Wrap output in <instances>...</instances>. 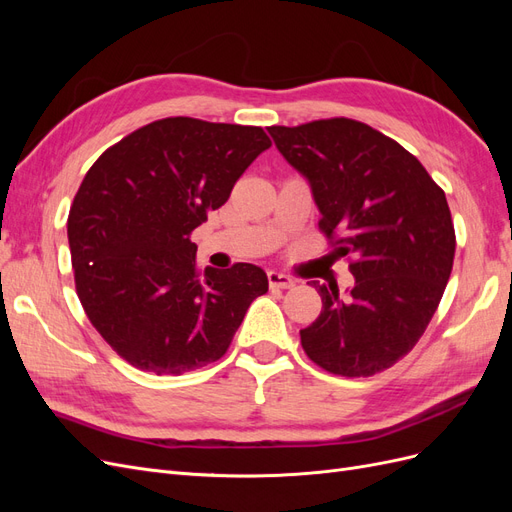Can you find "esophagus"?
Instances as JSON below:
<instances>
[{
	"label": "esophagus",
	"instance_id": "34e87169",
	"mask_svg": "<svg viewBox=\"0 0 512 512\" xmlns=\"http://www.w3.org/2000/svg\"><path fill=\"white\" fill-rule=\"evenodd\" d=\"M267 282H269V288H282V290H286V288H292L294 286V280L290 275H284V273H277V271H269L267 273Z\"/></svg>",
	"mask_w": 512,
	"mask_h": 512
}]
</instances>
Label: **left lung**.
<instances>
[{
	"label": "left lung",
	"instance_id": "obj_1",
	"mask_svg": "<svg viewBox=\"0 0 512 512\" xmlns=\"http://www.w3.org/2000/svg\"><path fill=\"white\" fill-rule=\"evenodd\" d=\"M282 156L307 177L333 260L354 275L312 286L320 316L301 346L335 376L367 378L416 346L436 314L455 258V226L444 190L393 138L348 117L271 126Z\"/></svg>",
	"mask_w": 512,
	"mask_h": 512
}]
</instances>
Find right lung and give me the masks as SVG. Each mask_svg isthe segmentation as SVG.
Wrapping results in <instances>:
<instances>
[{"label": "right lung", "instance_id": "1", "mask_svg": "<svg viewBox=\"0 0 512 512\" xmlns=\"http://www.w3.org/2000/svg\"><path fill=\"white\" fill-rule=\"evenodd\" d=\"M269 147L258 126L166 117L87 170L68 215L74 286L123 361L181 376L226 354L267 273L247 262L200 273L190 235Z\"/></svg>", "mask_w": 512, "mask_h": 512}]
</instances>
